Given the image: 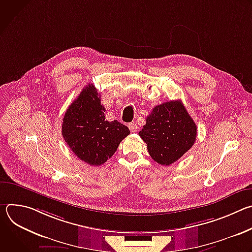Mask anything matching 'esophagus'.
<instances>
[{
	"instance_id": "obj_1",
	"label": "esophagus",
	"mask_w": 252,
	"mask_h": 252,
	"mask_svg": "<svg viewBox=\"0 0 252 252\" xmlns=\"http://www.w3.org/2000/svg\"><path fill=\"white\" fill-rule=\"evenodd\" d=\"M128 128H129V130L130 131H132V132H134V131H136V129H137V126H136V124H134V123H130V124H128Z\"/></svg>"
}]
</instances>
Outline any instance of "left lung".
Instances as JSON below:
<instances>
[{"instance_id": "obj_1", "label": "left lung", "mask_w": 252, "mask_h": 252, "mask_svg": "<svg viewBox=\"0 0 252 252\" xmlns=\"http://www.w3.org/2000/svg\"><path fill=\"white\" fill-rule=\"evenodd\" d=\"M146 122L138 134L147 143L152 158L161 165L181 158L196 139V125L181 100L155 106Z\"/></svg>"}]
</instances>
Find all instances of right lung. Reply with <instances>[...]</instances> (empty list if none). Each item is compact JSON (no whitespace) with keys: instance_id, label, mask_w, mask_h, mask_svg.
Wrapping results in <instances>:
<instances>
[{"instance_id":"1","label":"right lung","mask_w":252,"mask_h":252,"mask_svg":"<svg viewBox=\"0 0 252 252\" xmlns=\"http://www.w3.org/2000/svg\"><path fill=\"white\" fill-rule=\"evenodd\" d=\"M105 109L93 84L71 102L63 119L62 134L69 149L90 165H100L117 152L129 129L117 120L105 121Z\"/></svg>"}]
</instances>
